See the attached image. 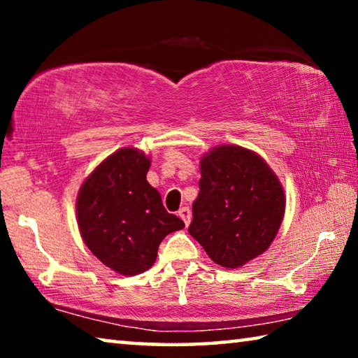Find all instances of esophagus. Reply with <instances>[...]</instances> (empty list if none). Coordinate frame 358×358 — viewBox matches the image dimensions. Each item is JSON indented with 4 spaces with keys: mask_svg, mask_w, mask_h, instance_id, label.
I'll use <instances>...</instances> for the list:
<instances>
[{
    "mask_svg": "<svg viewBox=\"0 0 358 358\" xmlns=\"http://www.w3.org/2000/svg\"><path fill=\"white\" fill-rule=\"evenodd\" d=\"M178 216L185 221V224L187 226V224H189V221H191V210H189V207L180 208L178 210Z\"/></svg>",
    "mask_w": 358,
    "mask_h": 358,
    "instance_id": "esophagus-1",
    "label": "esophagus"
}]
</instances>
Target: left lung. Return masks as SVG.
<instances>
[{
	"label": "left lung",
	"mask_w": 358,
	"mask_h": 358,
	"mask_svg": "<svg viewBox=\"0 0 358 358\" xmlns=\"http://www.w3.org/2000/svg\"><path fill=\"white\" fill-rule=\"evenodd\" d=\"M201 175L187 232L213 262L237 268L273 241L286 208L282 186L262 157L237 145L205 155Z\"/></svg>",
	"instance_id": "obj_1"
}]
</instances>
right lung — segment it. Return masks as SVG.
Returning <instances> with one entry per match:
<instances>
[{
	"label": "right lung",
	"instance_id": "right-lung-1",
	"mask_svg": "<svg viewBox=\"0 0 358 358\" xmlns=\"http://www.w3.org/2000/svg\"><path fill=\"white\" fill-rule=\"evenodd\" d=\"M148 169L150 159L142 151L121 148L94 169L77 197L85 245L102 264L126 276L148 270L166 235L185 227L147 181Z\"/></svg>",
	"mask_w": 358,
	"mask_h": 358
}]
</instances>
